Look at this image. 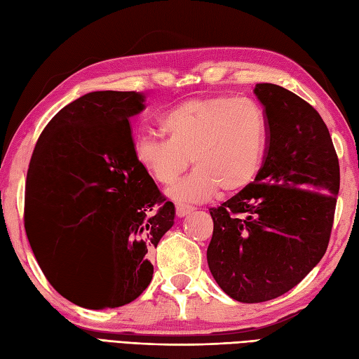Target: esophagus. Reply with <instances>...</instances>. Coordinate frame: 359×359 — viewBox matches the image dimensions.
I'll list each match as a JSON object with an SVG mask.
<instances>
[{"instance_id": "esophagus-1", "label": "esophagus", "mask_w": 359, "mask_h": 359, "mask_svg": "<svg viewBox=\"0 0 359 359\" xmlns=\"http://www.w3.org/2000/svg\"><path fill=\"white\" fill-rule=\"evenodd\" d=\"M194 208L189 207V205H184V203H175V215L177 217H185L187 215H189Z\"/></svg>"}]
</instances>
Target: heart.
Segmentation results:
<instances>
[{
	"instance_id": "obj_1",
	"label": "heart",
	"mask_w": 359,
	"mask_h": 359,
	"mask_svg": "<svg viewBox=\"0 0 359 359\" xmlns=\"http://www.w3.org/2000/svg\"><path fill=\"white\" fill-rule=\"evenodd\" d=\"M166 139L139 134L137 163L162 185H171L193 162L196 170L168 191L180 202H202L220 189L239 193L261 170L269 139L264 108L251 98L208 97L187 100L158 118Z\"/></svg>"
}]
</instances>
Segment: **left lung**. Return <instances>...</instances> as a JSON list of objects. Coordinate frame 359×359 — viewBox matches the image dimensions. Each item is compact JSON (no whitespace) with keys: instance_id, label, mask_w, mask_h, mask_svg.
<instances>
[{"instance_id":"obj_1","label":"left lung","mask_w":359,"mask_h":359,"mask_svg":"<svg viewBox=\"0 0 359 359\" xmlns=\"http://www.w3.org/2000/svg\"><path fill=\"white\" fill-rule=\"evenodd\" d=\"M269 144L255 182L217 208L207 250L212 278L239 302L287 293L321 261L339 193V163L313 106L271 83L255 88Z\"/></svg>"}]
</instances>
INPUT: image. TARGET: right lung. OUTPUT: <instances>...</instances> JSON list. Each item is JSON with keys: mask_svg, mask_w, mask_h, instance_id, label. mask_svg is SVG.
Returning a JSON list of instances; mask_svg holds the SVG:
<instances>
[{"mask_svg": "<svg viewBox=\"0 0 359 359\" xmlns=\"http://www.w3.org/2000/svg\"><path fill=\"white\" fill-rule=\"evenodd\" d=\"M142 93L95 90L69 103L30 158L26 234L38 265L66 299L90 310L121 307L149 285L148 259L174 225L166 202L133 152L129 118ZM107 274L98 287L95 276Z\"/></svg>", "mask_w": 359, "mask_h": 359, "instance_id": "right-lung-1", "label": "right lung"}]
</instances>
